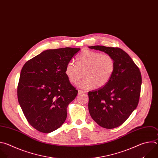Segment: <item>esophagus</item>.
Segmentation results:
<instances>
[{
  "instance_id": "obj_1",
  "label": "esophagus",
  "mask_w": 158,
  "mask_h": 158,
  "mask_svg": "<svg viewBox=\"0 0 158 158\" xmlns=\"http://www.w3.org/2000/svg\"><path fill=\"white\" fill-rule=\"evenodd\" d=\"M83 93H85V91H83V90H80V89L78 90V94H83Z\"/></svg>"
}]
</instances>
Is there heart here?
Here are the masks:
<instances>
[{"instance_id":"1","label":"heart","mask_w":158,"mask_h":158,"mask_svg":"<svg viewBox=\"0 0 158 158\" xmlns=\"http://www.w3.org/2000/svg\"><path fill=\"white\" fill-rule=\"evenodd\" d=\"M115 65V60L111 55L85 50L77 57L76 64L71 61L68 63L65 72L73 84H77L82 78L84 73L85 78L78 85L89 89L94 86L102 88L105 86L114 72Z\"/></svg>"}]
</instances>
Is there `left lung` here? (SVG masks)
Here are the masks:
<instances>
[{"label":"left lung","mask_w":158,"mask_h":158,"mask_svg":"<svg viewBox=\"0 0 158 158\" xmlns=\"http://www.w3.org/2000/svg\"><path fill=\"white\" fill-rule=\"evenodd\" d=\"M89 48L110 54L115 60V70L109 82L88 92L90 116L100 127L113 129L121 125L136 108L141 74L132 58L122 49L102 45Z\"/></svg>","instance_id":"1"}]
</instances>
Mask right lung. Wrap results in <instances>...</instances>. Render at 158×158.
Segmentation results:
<instances>
[{
  "label": "right lung",
  "mask_w": 158,
  "mask_h": 158,
  "mask_svg": "<svg viewBox=\"0 0 158 158\" xmlns=\"http://www.w3.org/2000/svg\"><path fill=\"white\" fill-rule=\"evenodd\" d=\"M80 50H47L27 61L22 69L18 101L29 124L40 132L49 133L57 130L67 118V106L78 90L65 70Z\"/></svg>",
  "instance_id": "1"
}]
</instances>
